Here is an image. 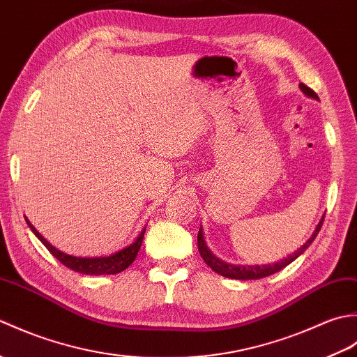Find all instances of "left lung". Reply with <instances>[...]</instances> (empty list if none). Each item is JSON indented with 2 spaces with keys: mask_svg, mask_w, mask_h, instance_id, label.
Returning a JSON list of instances; mask_svg holds the SVG:
<instances>
[{
  "mask_svg": "<svg viewBox=\"0 0 357 357\" xmlns=\"http://www.w3.org/2000/svg\"><path fill=\"white\" fill-rule=\"evenodd\" d=\"M299 87H301L302 92H304L307 96L317 98V95L314 93V90L307 87L305 84H302V82L299 84ZM324 218L321 219V222L317 224L316 231L313 233V236L310 238L305 242V244L298 250V252H294L293 255L285 257V259H280L276 264H270V265H233V264H227V262H224L221 259H218V257L207 248L206 242H204V236H202V230L201 229H199V233H198V250H199V255H201V257L204 259V262H206L211 270L216 271L218 275L225 276V278H230V279H241V280L267 278V276L273 275V273H276L279 270L285 268L288 264H291L296 259V257L301 256L310 245H312V242L317 236V233H319L321 227L324 224Z\"/></svg>",
  "mask_w": 357,
  "mask_h": 357,
  "instance_id": "1",
  "label": "left lung"
}]
</instances>
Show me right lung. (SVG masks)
<instances>
[{
  "label": "right lung",
  "instance_id": "obj_1",
  "mask_svg": "<svg viewBox=\"0 0 357 357\" xmlns=\"http://www.w3.org/2000/svg\"><path fill=\"white\" fill-rule=\"evenodd\" d=\"M29 227L32 229V231L36 234L38 239H40L43 244L45 245V248L56 257V259L61 262L63 265H66L67 268H70L73 271L82 273V275H116V273H121L123 270H126L128 265H130L135 259L136 255H138L142 239H144V233H146V229L141 231V234L138 236L133 244H130L128 247H126L124 250H119L118 253L110 255V256H104V257H77V256H70L66 255L63 252H59L53 245H50L47 241H45L40 233L35 230V227L27 221Z\"/></svg>",
  "mask_w": 357,
  "mask_h": 357
}]
</instances>
